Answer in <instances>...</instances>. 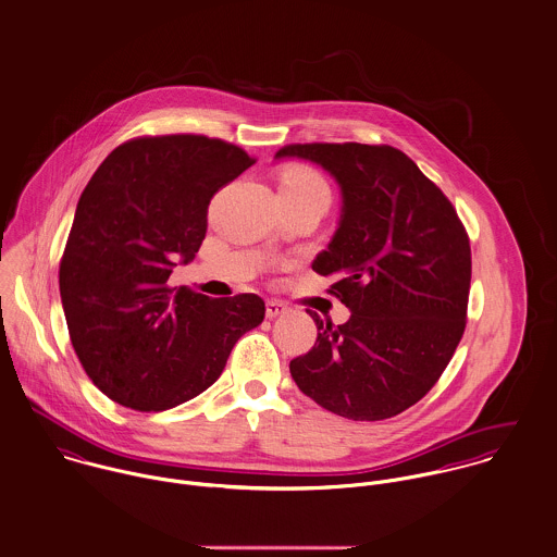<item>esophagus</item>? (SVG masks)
<instances>
[{
    "label": "esophagus",
    "mask_w": 557,
    "mask_h": 557,
    "mask_svg": "<svg viewBox=\"0 0 557 557\" xmlns=\"http://www.w3.org/2000/svg\"><path fill=\"white\" fill-rule=\"evenodd\" d=\"M287 311V307L283 305V302H278V300H268L265 302V318L274 319L278 318V315H283Z\"/></svg>",
    "instance_id": "obj_1"
}]
</instances>
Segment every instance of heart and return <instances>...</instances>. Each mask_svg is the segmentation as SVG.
I'll list each match as a JSON object with an SVG mask.
<instances>
[{"label":"heart","mask_w":557,"mask_h":557,"mask_svg":"<svg viewBox=\"0 0 557 557\" xmlns=\"http://www.w3.org/2000/svg\"><path fill=\"white\" fill-rule=\"evenodd\" d=\"M278 193H292V195L327 193V184L315 169L305 166V164H296V166H287L281 173Z\"/></svg>","instance_id":"1"}]
</instances>
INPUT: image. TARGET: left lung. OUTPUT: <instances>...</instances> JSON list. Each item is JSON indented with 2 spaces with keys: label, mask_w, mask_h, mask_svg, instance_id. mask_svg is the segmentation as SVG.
<instances>
[{
  "label": "left lung",
  "mask_w": 557,
  "mask_h": 557,
  "mask_svg": "<svg viewBox=\"0 0 557 557\" xmlns=\"http://www.w3.org/2000/svg\"><path fill=\"white\" fill-rule=\"evenodd\" d=\"M341 188V216L313 270L332 276L351 315L318 323L313 349L289 362L298 388L349 420L393 418L424 397L450 362L468 313L470 239L446 195L391 146H285Z\"/></svg>",
  "instance_id": "1"
}]
</instances>
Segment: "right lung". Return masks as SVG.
I'll use <instances>...</instances> for the list:
<instances>
[{"instance_id":"obj_1","label":"right lung","mask_w":557,"mask_h":557,"mask_svg":"<svg viewBox=\"0 0 557 557\" xmlns=\"http://www.w3.org/2000/svg\"><path fill=\"white\" fill-rule=\"evenodd\" d=\"M255 160L203 135L141 137L115 148L81 193L60 263L73 347L94 386L120 405L164 411L208 391L265 305L166 285L190 263L214 193Z\"/></svg>"}]
</instances>
